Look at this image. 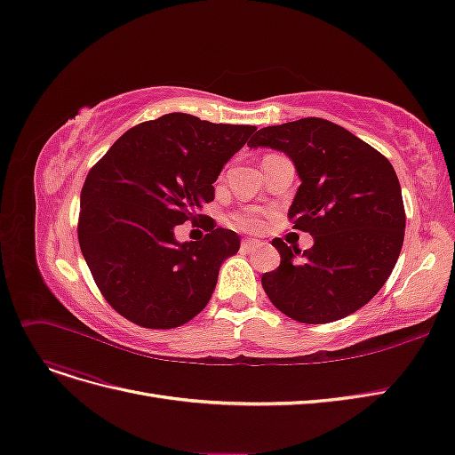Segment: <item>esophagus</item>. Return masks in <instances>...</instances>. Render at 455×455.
Returning a JSON list of instances; mask_svg holds the SVG:
<instances>
[{
    "instance_id": "34e87169",
    "label": "esophagus",
    "mask_w": 455,
    "mask_h": 455,
    "mask_svg": "<svg viewBox=\"0 0 455 455\" xmlns=\"http://www.w3.org/2000/svg\"><path fill=\"white\" fill-rule=\"evenodd\" d=\"M261 246H265V243H261V241H258V239H244V241L241 243V248L244 250V252H252V250L261 248Z\"/></svg>"
}]
</instances>
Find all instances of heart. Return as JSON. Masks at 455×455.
Listing matches in <instances>:
<instances>
[{
	"label": "heart",
	"instance_id": "obj_1",
	"mask_svg": "<svg viewBox=\"0 0 455 455\" xmlns=\"http://www.w3.org/2000/svg\"><path fill=\"white\" fill-rule=\"evenodd\" d=\"M233 222L244 228V229H258L261 228V220L258 216H246V214H237L233 218Z\"/></svg>",
	"mask_w": 455,
	"mask_h": 455
}]
</instances>
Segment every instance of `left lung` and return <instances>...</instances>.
<instances>
[{"label":"left lung","mask_w":455,"mask_h":455,"mask_svg":"<svg viewBox=\"0 0 455 455\" xmlns=\"http://www.w3.org/2000/svg\"><path fill=\"white\" fill-rule=\"evenodd\" d=\"M250 147L288 154L301 179L288 218L315 237L301 252L273 239L280 265L261 276L271 303L301 323H329L367 305L394 271L404 205L386 156L323 118L261 128Z\"/></svg>","instance_id":"8db88e82"}]
</instances>
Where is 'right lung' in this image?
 Returning a JSON list of instances; mask_svg holds the SVG:
<instances>
[{
    "instance_id": "obj_1",
    "label": "right lung",
    "mask_w": 455,
    "mask_h": 455,
    "mask_svg": "<svg viewBox=\"0 0 455 455\" xmlns=\"http://www.w3.org/2000/svg\"><path fill=\"white\" fill-rule=\"evenodd\" d=\"M256 126L212 124L184 113L137 124L90 169L81 192L78 243L96 284L118 315L150 329L190 322L207 307L239 235L209 224L201 241L175 228L197 222L214 180Z\"/></svg>"
}]
</instances>
